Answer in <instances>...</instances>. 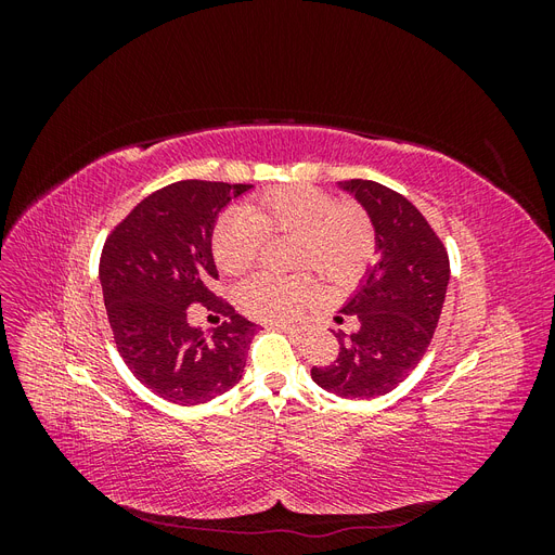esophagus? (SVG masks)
I'll return each mask as SVG.
<instances>
[{"mask_svg": "<svg viewBox=\"0 0 555 555\" xmlns=\"http://www.w3.org/2000/svg\"><path fill=\"white\" fill-rule=\"evenodd\" d=\"M273 328L282 331V333H289V335H298V328L296 326H284V324H273Z\"/></svg>", "mask_w": 555, "mask_h": 555, "instance_id": "obj_1", "label": "esophagus"}]
</instances>
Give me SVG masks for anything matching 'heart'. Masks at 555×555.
Instances as JSON below:
<instances>
[{"label":"heart","instance_id":"obj_1","mask_svg":"<svg viewBox=\"0 0 555 555\" xmlns=\"http://www.w3.org/2000/svg\"><path fill=\"white\" fill-rule=\"evenodd\" d=\"M266 236L296 238V271H317L335 287L359 280L375 255V229L367 212L310 184L278 188L247 208L229 210L212 233L217 266L227 275L247 273ZM317 296L312 275H257L243 284L241 308L261 322L289 324Z\"/></svg>","mask_w":555,"mask_h":555}]
</instances>
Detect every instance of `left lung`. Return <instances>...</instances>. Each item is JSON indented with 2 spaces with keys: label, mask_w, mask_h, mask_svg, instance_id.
Instances as JSON below:
<instances>
[{
  "label": "left lung",
  "mask_w": 555,
  "mask_h": 555,
  "mask_svg": "<svg viewBox=\"0 0 555 555\" xmlns=\"http://www.w3.org/2000/svg\"><path fill=\"white\" fill-rule=\"evenodd\" d=\"M338 188L371 217L379 259L340 310L357 317L359 328L335 333L340 354L312 367V379L340 398L371 400L393 391L426 354L449 287V257L405 196L373 180H345Z\"/></svg>",
  "instance_id": "left-lung-1"
}]
</instances>
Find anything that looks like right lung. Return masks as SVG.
Segmentation results:
<instances>
[{"label":"right lung","mask_w":555,"mask_h":555,"mask_svg":"<svg viewBox=\"0 0 555 555\" xmlns=\"http://www.w3.org/2000/svg\"><path fill=\"white\" fill-rule=\"evenodd\" d=\"M251 184L180 180L143 198L113 229L99 261L117 351L141 384L176 405L229 391L245 373L257 324L210 292L217 217ZM206 305L228 319L206 336L186 312Z\"/></svg>","instance_id":"obj_1"}]
</instances>
